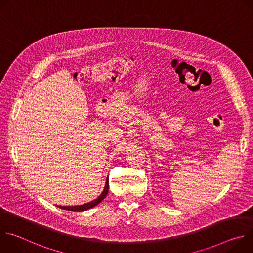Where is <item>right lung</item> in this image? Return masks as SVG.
Returning <instances> with one entry per match:
<instances>
[{"label": "right lung", "instance_id": "1", "mask_svg": "<svg viewBox=\"0 0 253 253\" xmlns=\"http://www.w3.org/2000/svg\"><path fill=\"white\" fill-rule=\"evenodd\" d=\"M108 189H109V180H108V178L106 179V183H105V187H104V190L103 192L101 193V195L99 197H97L95 200L91 201V202H88V203H85V204H82V205H76V206H59L60 208L62 209H65V210H70V211H74V212H81V211H85L87 209H90L94 206H96L97 204H99L107 195L108 193Z\"/></svg>", "mask_w": 253, "mask_h": 253}]
</instances>
